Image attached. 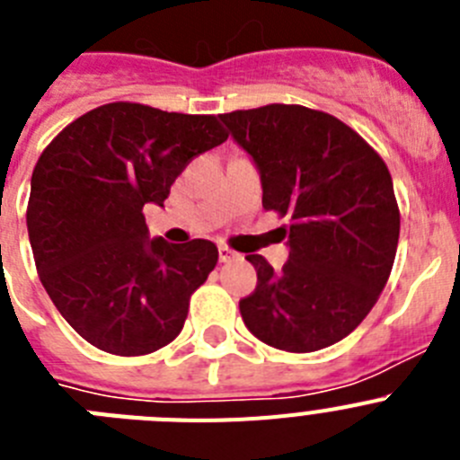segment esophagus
Masks as SVG:
<instances>
[{
	"instance_id": "obj_1",
	"label": "esophagus",
	"mask_w": 460,
	"mask_h": 460,
	"mask_svg": "<svg viewBox=\"0 0 460 460\" xmlns=\"http://www.w3.org/2000/svg\"><path fill=\"white\" fill-rule=\"evenodd\" d=\"M239 258V253H234L233 249H227V246H218V260H221V262H233V260H237Z\"/></svg>"
}]
</instances>
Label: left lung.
Returning <instances> with one entry per match:
<instances>
[{"instance_id":"1","label":"left lung","mask_w":460,"mask_h":460,"mask_svg":"<svg viewBox=\"0 0 460 460\" xmlns=\"http://www.w3.org/2000/svg\"><path fill=\"white\" fill-rule=\"evenodd\" d=\"M253 158L262 207L290 217L283 270L249 255L258 286L239 302L262 343L313 352L339 343L367 318L396 258L392 174L359 133L304 105L271 103L221 115Z\"/></svg>"}]
</instances>
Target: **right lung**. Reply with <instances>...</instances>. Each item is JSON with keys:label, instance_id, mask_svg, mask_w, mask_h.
Listing matches in <instances>:
<instances>
[{"label": "right lung", "instance_id": "1", "mask_svg": "<svg viewBox=\"0 0 460 460\" xmlns=\"http://www.w3.org/2000/svg\"><path fill=\"white\" fill-rule=\"evenodd\" d=\"M226 140L214 115L119 101L89 110L43 149L30 243L52 304L87 343L140 357L177 339L218 249L149 239L142 207H164L190 158Z\"/></svg>", "mask_w": 460, "mask_h": 460}]
</instances>
